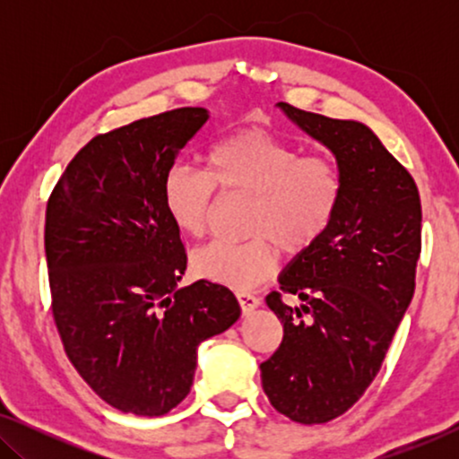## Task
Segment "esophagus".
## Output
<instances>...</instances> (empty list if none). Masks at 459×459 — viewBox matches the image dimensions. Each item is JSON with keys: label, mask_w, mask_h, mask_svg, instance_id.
Returning <instances> with one entry per match:
<instances>
[{"label": "esophagus", "mask_w": 459, "mask_h": 459, "mask_svg": "<svg viewBox=\"0 0 459 459\" xmlns=\"http://www.w3.org/2000/svg\"><path fill=\"white\" fill-rule=\"evenodd\" d=\"M236 297H238V303H240V307H242L244 316H250V313H253L256 307L261 305V300L256 299L255 294H250V292H238Z\"/></svg>", "instance_id": "obj_1"}]
</instances>
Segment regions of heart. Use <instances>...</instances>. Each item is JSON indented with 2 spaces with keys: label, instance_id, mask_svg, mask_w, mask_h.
Listing matches in <instances>:
<instances>
[{
  "label": "heart",
  "instance_id": "b5f03b06",
  "mask_svg": "<svg viewBox=\"0 0 459 459\" xmlns=\"http://www.w3.org/2000/svg\"><path fill=\"white\" fill-rule=\"evenodd\" d=\"M215 186L253 196L247 242H212L192 255V272L212 284L250 290L278 272L280 247L303 253L322 240L342 196L336 162L303 156L299 146L261 129L236 131L206 154V171L175 165L162 181V206L175 230L200 238L209 228Z\"/></svg>",
  "mask_w": 459,
  "mask_h": 459
}]
</instances>
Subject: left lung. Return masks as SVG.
<instances>
[{"label": "left lung", "mask_w": 459, "mask_h": 459, "mask_svg": "<svg viewBox=\"0 0 459 459\" xmlns=\"http://www.w3.org/2000/svg\"><path fill=\"white\" fill-rule=\"evenodd\" d=\"M336 159L342 196L322 240L280 273L300 305L265 303L281 324L280 349L261 363L263 391L300 424L342 416L366 393L416 288L422 206L416 181L368 125L278 102ZM310 316L302 319V313Z\"/></svg>", "instance_id": "obj_1"}]
</instances>
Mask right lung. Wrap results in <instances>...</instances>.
Segmentation results:
<instances>
[{
	"instance_id": "right-lung-1",
	"label": "right lung",
	"mask_w": 459,
	"mask_h": 459,
	"mask_svg": "<svg viewBox=\"0 0 459 459\" xmlns=\"http://www.w3.org/2000/svg\"><path fill=\"white\" fill-rule=\"evenodd\" d=\"M206 121L209 110L187 106L93 137L48 203L49 288L65 351L125 413L165 416L181 403L198 344L240 317L230 288L179 286L186 250L162 206L167 171Z\"/></svg>"
}]
</instances>
